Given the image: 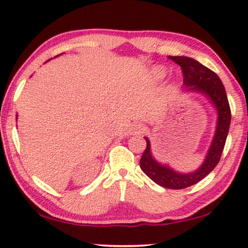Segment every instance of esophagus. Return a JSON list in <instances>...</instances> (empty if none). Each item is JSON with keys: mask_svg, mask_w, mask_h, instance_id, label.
Listing matches in <instances>:
<instances>
[{"mask_svg": "<svg viewBox=\"0 0 248 248\" xmlns=\"http://www.w3.org/2000/svg\"><path fill=\"white\" fill-rule=\"evenodd\" d=\"M143 131V125L140 123H135L130 125L129 128V134L130 135H139Z\"/></svg>", "mask_w": 248, "mask_h": 248, "instance_id": "obj_1", "label": "esophagus"}]
</instances>
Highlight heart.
<instances>
[{
	"mask_svg": "<svg viewBox=\"0 0 248 248\" xmlns=\"http://www.w3.org/2000/svg\"><path fill=\"white\" fill-rule=\"evenodd\" d=\"M153 77L155 78L156 80H161L162 78H165V76L167 75V70L164 66H156V68L153 69Z\"/></svg>",
	"mask_w": 248,
	"mask_h": 248,
	"instance_id": "obj_1",
	"label": "heart"
}]
</instances>
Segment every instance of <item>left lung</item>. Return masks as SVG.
Returning a JSON list of instances; mask_svg holds the SVG:
<instances>
[{
  "label": "left lung",
  "mask_w": 248,
  "mask_h": 248,
  "mask_svg": "<svg viewBox=\"0 0 248 248\" xmlns=\"http://www.w3.org/2000/svg\"><path fill=\"white\" fill-rule=\"evenodd\" d=\"M169 59L182 66L185 86L183 93H198L204 95L215 109L217 116L215 132L204 161L197 169L189 172L178 171L168 164L158 161L151 151L149 138L146 136L143 137L146 139L147 147L140 159L141 170L153 182L161 187L169 189H183L201 182L218 164L230 130L232 116L226 90L215 72L199 63L193 58L183 55V57H169Z\"/></svg>",
  "instance_id": "1"
}]
</instances>
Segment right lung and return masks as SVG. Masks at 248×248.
Segmentation results:
<instances>
[{"label":"right lung","instance_id":"1","mask_svg":"<svg viewBox=\"0 0 248 248\" xmlns=\"http://www.w3.org/2000/svg\"><path fill=\"white\" fill-rule=\"evenodd\" d=\"M50 60H51V59H50ZM50 60H47V61H50ZM47 61H46V62H47ZM16 119H17V114H16Z\"/></svg>","mask_w":248,"mask_h":248}]
</instances>
